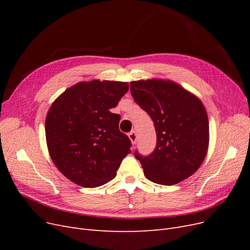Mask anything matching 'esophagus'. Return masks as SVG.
<instances>
[{
    "label": "esophagus",
    "instance_id": "esophagus-1",
    "mask_svg": "<svg viewBox=\"0 0 250 250\" xmlns=\"http://www.w3.org/2000/svg\"><path fill=\"white\" fill-rule=\"evenodd\" d=\"M128 138H129L130 142H132V144H136L138 137H137V134H136L135 130H132V132L128 133Z\"/></svg>",
    "mask_w": 250,
    "mask_h": 250
}]
</instances>
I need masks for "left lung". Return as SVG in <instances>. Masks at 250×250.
I'll list each match as a JSON object with an SVG mask.
<instances>
[{"label": "left lung", "instance_id": "1", "mask_svg": "<svg viewBox=\"0 0 250 250\" xmlns=\"http://www.w3.org/2000/svg\"><path fill=\"white\" fill-rule=\"evenodd\" d=\"M130 94L154 123V151H138L145 176L158 185L172 186L192 175L202 165L208 146V121L200 99L171 81L130 82Z\"/></svg>", "mask_w": 250, "mask_h": 250}]
</instances>
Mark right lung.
I'll use <instances>...</instances> for the list:
<instances>
[{
    "mask_svg": "<svg viewBox=\"0 0 250 250\" xmlns=\"http://www.w3.org/2000/svg\"><path fill=\"white\" fill-rule=\"evenodd\" d=\"M125 82L93 80L65 90L45 120L49 155L60 171L84 188L105 185L116 175L132 143L110 112L126 93Z\"/></svg>",
    "mask_w": 250,
    "mask_h": 250,
    "instance_id": "add662e5",
    "label": "right lung"
}]
</instances>
